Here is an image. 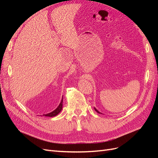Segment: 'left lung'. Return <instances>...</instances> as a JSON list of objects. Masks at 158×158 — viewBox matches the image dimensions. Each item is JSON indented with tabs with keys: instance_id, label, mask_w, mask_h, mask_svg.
I'll list each match as a JSON object with an SVG mask.
<instances>
[{
	"instance_id": "obj_1",
	"label": "left lung",
	"mask_w": 158,
	"mask_h": 158,
	"mask_svg": "<svg viewBox=\"0 0 158 158\" xmlns=\"http://www.w3.org/2000/svg\"><path fill=\"white\" fill-rule=\"evenodd\" d=\"M94 109H95V111H97V113H99V114H102V113H100V112L98 111V110H97V109H96V108H95V107H94Z\"/></svg>"
}]
</instances>
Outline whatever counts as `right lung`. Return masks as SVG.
<instances>
[{
  "label": "right lung",
  "instance_id": "1",
  "mask_svg": "<svg viewBox=\"0 0 158 158\" xmlns=\"http://www.w3.org/2000/svg\"><path fill=\"white\" fill-rule=\"evenodd\" d=\"M63 97L62 98V100L60 103V104L59 105V106L57 107L54 111H52L51 113H47V114H44L43 115L40 116H44V117H55L56 115H57L61 111H62V109H63Z\"/></svg>",
  "mask_w": 158,
  "mask_h": 158
}]
</instances>
